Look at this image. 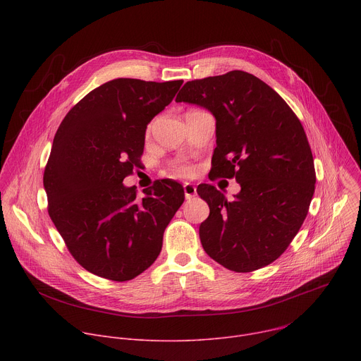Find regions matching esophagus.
<instances>
[{"instance_id":"obj_1","label":"esophagus","mask_w":361,"mask_h":361,"mask_svg":"<svg viewBox=\"0 0 361 361\" xmlns=\"http://www.w3.org/2000/svg\"><path fill=\"white\" fill-rule=\"evenodd\" d=\"M183 187H184V195H185V198H191V197H194V195L197 194V188H195L194 184L185 183Z\"/></svg>"}]
</instances>
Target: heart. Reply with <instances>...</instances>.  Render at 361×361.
<instances>
[{"label": "heart", "mask_w": 361, "mask_h": 361, "mask_svg": "<svg viewBox=\"0 0 361 361\" xmlns=\"http://www.w3.org/2000/svg\"><path fill=\"white\" fill-rule=\"evenodd\" d=\"M176 171H177V174H180L183 177H187V176H190L192 173V169L188 167V166H180V167L176 169Z\"/></svg>", "instance_id": "1"}]
</instances>
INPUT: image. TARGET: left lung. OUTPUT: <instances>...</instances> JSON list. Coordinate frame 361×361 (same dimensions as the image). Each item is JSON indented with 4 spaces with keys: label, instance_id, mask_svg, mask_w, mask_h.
Returning <instances> with one entry per match:
<instances>
[{
    "label": "left lung",
    "instance_id": "8db88e82",
    "mask_svg": "<svg viewBox=\"0 0 361 361\" xmlns=\"http://www.w3.org/2000/svg\"><path fill=\"white\" fill-rule=\"evenodd\" d=\"M176 101L214 116L212 173L235 177L241 187L233 201L214 185L197 187L210 207L200 226L204 251L237 273L271 264L298 233L314 194V160L300 120L271 87L238 70L188 81Z\"/></svg>",
    "mask_w": 361,
    "mask_h": 361
}]
</instances>
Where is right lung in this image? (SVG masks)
Masks as SVG:
<instances>
[{"mask_svg": "<svg viewBox=\"0 0 361 361\" xmlns=\"http://www.w3.org/2000/svg\"><path fill=\"white\" fill-rule=\"evenodd\" d=\"M183 81L116 78L88 92L60 124L44 171L48 213L74 259L113 281L145 271L184 201L173 180L137 198L123 184L144 151L145 130Z\"/></svg>", "mask_w": 361, "mask_h": 361, "instance_id": "add662e5", "label": "right lung"}]
</instances>
